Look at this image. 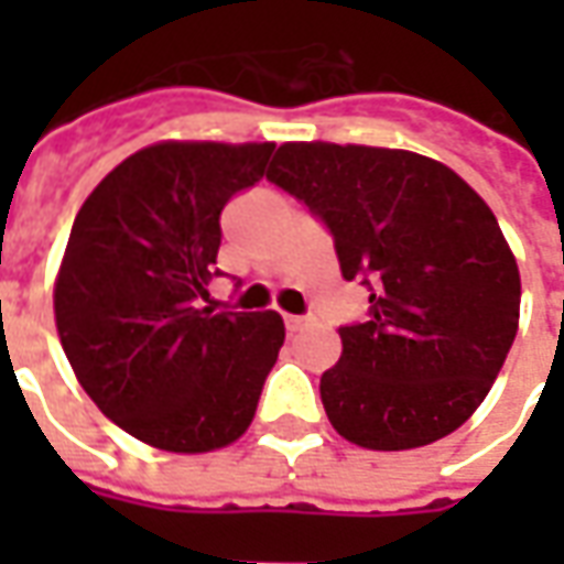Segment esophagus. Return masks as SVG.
I'll list each match as a JSON object with an SVG mask.
<instances>
[{
  "mask_svg": "<svg viewBox=\"0 0 564 564\" xmlns=\"http://www.w3.org/2000/svg\"><path fill=\"white\" fill-rule=\"evenodd\" d=\"M283 323H286V329H290V332H302V329H307V326H311V319L293 317V314H286V317H283Z\"/></svg>",
  "mask_w": 564,
  "mask_h": 564,
  "instance_id": "obj_1",
  "label": "esophagus"
}]
</instances>
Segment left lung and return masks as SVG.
I'll return each mask as SVG.
<instances>
[{
	"mask_svg": "<svg viewBox=\"0 0 564 564\" xmlns=\"http://www.w3.org/2000/svg\"><path fill=\"white\" fill-rule=\"evenodd\" d=\"M335 235L341 274L371 278V317L341 326L319 378L335 432L414 449L480 408L520 326V269L484 198L414 150L286 141L265 172Z\"/></svg>",
	"mask_w": 564,
	"mask_h": 564,
	"instance_id": "8db88e82",
	"label": "left lung"
}]
</instances>
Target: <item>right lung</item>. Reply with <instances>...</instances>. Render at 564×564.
Listing matches in <instances>:
<instances>
[{
    "label": "right lung",
    "instance_id": "obj_1",
    "mask_svg": "<svg viewBox=\"0 0 564 564\" xmlns=\"http://www.w3.org/2000/svg\"><path fill=\"white\" fill-rule=\"evenodd\" d=\"M271 141H156L80 205L54 281L59 344L108 420L165 453L229 447L253 423L283 319L210 314L220 210L265 174Z\"/></svg>",
    "mask_w": 564,
    "mask_h": 564
}]
</instances>
